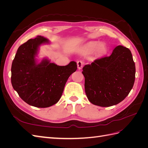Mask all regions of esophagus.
<instances>
[{"instance_id":"obj_1","label":"esophagus","mask_w":148,"mask_h":148,"mask_svg":"<svg viewBox=\"0 0 148 148\" xmlns=\"http://www.w3.org/2000/svg\"><path fill=\"white\" fill-rule=\"evenodd\" d=\"M84 65V62L82 60H79L77 62V66H78V69L79 70H81Z\"/></svg>"}]
</instances>
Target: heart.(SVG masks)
<instances>
[{"label": "heart", "mask_w": 148, "mask_h": 148, "mask_svg": "<svg viewBox=\"0 0 148 148\" xmlns=\"http://www.w3.org/2000/svg\"><path fill=\"white\" fill-rule=\"evenodd\" d=\"M96 47H97V53H99V54H101V55L105 54L107 52V49L104 44H100L99 45H98V42H92L89 43L86 46L88 50L90 51H95L96 49Z\"/></svg>", "instance_id": "b5f03b06"}]
</instances>
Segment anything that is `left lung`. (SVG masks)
Here are the masks:
<instances>
[{"mask_svg": "<svg viewBox=\"0 0 148 148\" xmlns=\"http://www.w3.org/2000/svg\"><path fill=\"white\" fill-rule=\"evenodd\" d=\"M135 64L130 49L116 47L109 57L84 65V89L92 104L110 107L122 102L132 90L135 79Z\"/></svg>", "mask_w": 148, "mask_h": 148, "instance_id": "8db88e82", "label": "left lung"}]
</instances>
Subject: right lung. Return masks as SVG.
I'll return each instance as SVG.
<instances>
[{
    "mask_svg": "<svg viewBox=\"0 0 148 148\" xmlns=\"http://www.w3.org/2000/svg\"><path fill=\"white\" fill-rule=\"evenodd\" d=\"M45 43L49 40L38 36L22 44L11 69L13 89L25 102L39 108L52 106L60 100L68 78L77 69L74 61L65 66L51 63L47 59L37 63L39 46Z\"/></svg>",
    "mask_w": 148,
    "mask_h": 148,
    "instance_id": "1",
    "label": "right lung"
}]
</instances>
